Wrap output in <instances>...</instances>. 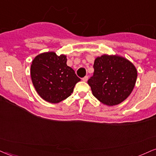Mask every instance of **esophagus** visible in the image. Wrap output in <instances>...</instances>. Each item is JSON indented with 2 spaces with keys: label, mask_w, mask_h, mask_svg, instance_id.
Returning a JSON list of instances; mask_svg holds the SVG:
<instances>
[{
  "label": "esophagus",
  "mask_w": 156,
  "mask_h": 156,
  "mask_svg": "<svg viewBox=\"0 0 156 156\" xmlns=\"http://www.w3.org/2000/svg\"><path fill=\"white\" fill-rule=\"evenodd\" d=\"M88 79V76H85L84 78H82V80H83L84 82H86V81H87Z\"/></svg>",
  "instance_id": "34e87169"
}]
</instances>
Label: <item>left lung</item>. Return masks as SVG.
<instances>
[{"label":"left lung","mask_w":156,"mask_h":156,"mask_svg":"<svg viewBox=\"0 0 156 156\" xmlns=\"http://www.w3.org/2000/svg\"><path fill=\"white\" fill-rule=\"evenodd\" d=\"M94 68L88 83L100 102L107 106L117 105L130 95L137 77L130 61L118 55H103L95 59Z\"/></svg>","instance_id":"8db88e82"}]
</instances>
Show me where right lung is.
Wrapping results in <instances>:
<instances>
[{"label": "right lung", "instance_id": "right-lung-1", "mask_svg": "<svg viewBox=\"0 0 156 156\" xmlns=\"http://www.w3.org/2000/svg\"><path fill=\"white\" fill-rule=\"evenodd\" d=\"M66 55L47 52L35 57L31 66V78L38 94L46 101L57 104L69 97L80 79L67 66Z\"/></svg>", "mask_w": 156, "mask_h": 156}]
</instances>
